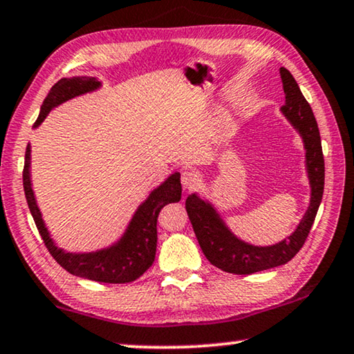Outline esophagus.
Wrapping results in <instances>:
<instances>
[{
  "mask_svg": "<svg viewBox=\"0 0 354 354\" xmlns=\"http://www.w3.org/2000/svg\"><path fill=\"white\" fill-rule=\"evenodd\" d=\"M200 183V178L195 171H190V170H186L183 171L181 175V184H183V189L184 190H192L198 186Z\"/></svg>",
  "mask_w": 354,
  "mask_h": 354,
  "instance_id": "1",
  "label": "esophagus"
}]
</instances>
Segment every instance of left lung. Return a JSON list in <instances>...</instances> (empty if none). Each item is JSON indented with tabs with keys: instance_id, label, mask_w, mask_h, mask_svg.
<instances>
[{
	"instance_id": "obj_1",
	"label": "left lung",
	"mask_w": 354,
	"mask_h": 354,
	"mask_svg": "<svg viewBox=\"0 0 354 354\" xmlns=\"http://www.w3.org/2000/svg\"><path fill=\"white\" fill-rule=\"evenodd\" d=\"M279 72L285 93V105L280 111L304 143L306 171L310 184V203L295 232L271 245L245 243L228 228L211 200L198 192L190 194L186 200L187 216L205 257L222 271L241 276L282 266L298 254L306 243L323 197L324 159L317 120L290 71L280 67Z\"/></svg>"
}]
</instances>
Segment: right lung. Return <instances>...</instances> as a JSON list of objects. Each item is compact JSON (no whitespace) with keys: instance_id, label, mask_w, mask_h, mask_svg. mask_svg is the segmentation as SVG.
Listing matches in <instances>:
<instances>
[{"instance_id":"add662e5","label":"right lung","mask_w":354,"mask_h":354,"mask_svg":"<svg viewBox=\"0 0 354 354\" xmlns=\"http://www.w3.org/2000/svg\"><path fill=\"white\" fill-rule=\"evenodd\" d=\"M102 88L96 77H72L61 78L50 89L44 99L41 111L35 122V129L42 124L47 115L56 106L67 100L94 93ZM181 175L178 171L168 176L164 183L153 189L133 212L131 221L120 238L106 248L91 252H69L55 243L52 234L42 218L39 209L35 190L31 181V145L28 143L24 168V189L25 197L35 218L36 227L46 243L47 249L61 268H64L72 276L96 280L104 283H129L137 280L149 269L156 258L157 248V216L162 207L168 203H176L181 200Z\"/></svg>"}]
</instances>
